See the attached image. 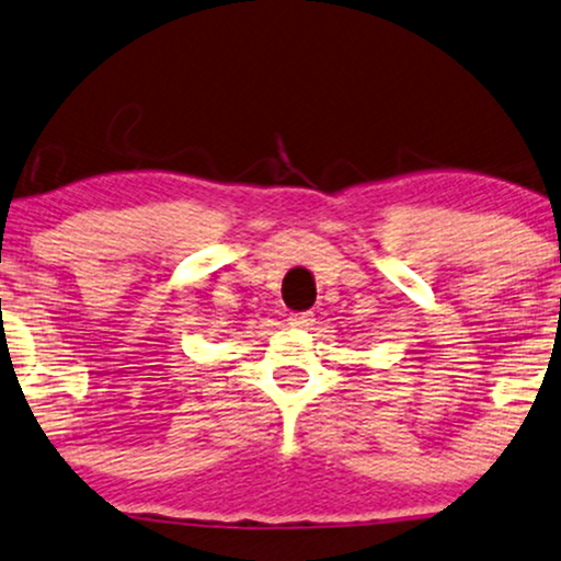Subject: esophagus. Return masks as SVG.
<instances>
[{"label":"esophagus","mask_w":561,"mask_h":561,"mask_svg":"<svg viewBox=\"0 0 561 561\" xmlns=\"http://www.w3.org/2000/svg\"><path fill=\"white\" fill-rule=\"evenodd\" d=\"M316 323L313 313H293L289 316V325H297V329H310Z\"/></svg>","instance_id":"34e87169"}]
</instances>
